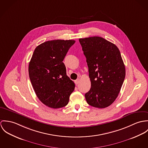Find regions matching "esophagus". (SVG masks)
<instances>
[{
  "label": "esophagus",
  "instance_id": "esophagus-1",
  "mask_svg": "<svg viewBox=\"0 0 148 148\" xmlns=\"http://www.w3.org/2000/svg\"><path fill=\"white\" fill-rule=\"evenodd\" d=\"M79 82H80L79 79H77V80L75 81V84H78L79 83Z\"/></svg>",
  "mask_w": 148,
  "mask_h": 148
}]
</instances>
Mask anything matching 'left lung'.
<instances>
[{"label": "left lung", "instance_id": "left-lung-1", "mask_svg": "<svg viewBox=\"0 0 148 148\" xmlns=\"http://www.w3.org/2000/svg\"><path fill=\"white\" fill-rule=\"evenodd\" d=\"M86 58L91 88L84 95L87 103L104 108L117 98L125 77L120 50L114 44L98 37L79 38Z\"/></svg>", "mask_w": 148, "mask_h": 148}]
</instances>
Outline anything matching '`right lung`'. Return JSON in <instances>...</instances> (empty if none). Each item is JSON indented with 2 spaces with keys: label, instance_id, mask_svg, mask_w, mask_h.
Segmentation results:
<instances>
[{
  "label": "right lung",
  "instance_id": "1",
  "mask_svg": "<svg viewBox=\"0 0 148 148\" xmlns=\"http://www.w3.org/2000/svg\"><path fill=\"white\" fill-rule=\"evenodd\" d=\"M75 41L54 40L37 46L29 64L30 81L39 100L47 106H66L75 83L66 75L64 59Z\"/></svg>",
  "mask_w": 148,
  "mask_h": 148
}]
</instances>
